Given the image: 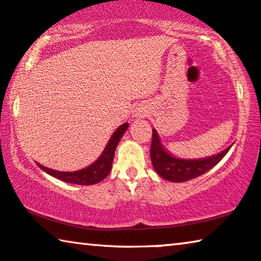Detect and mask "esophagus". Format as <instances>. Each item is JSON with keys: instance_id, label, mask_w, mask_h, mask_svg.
I'll list each match as a JSON object with an SVG mask.
<instances>
[{"instance_id": "esophagus-1", "label": "esophagus", "mask_w": 261, "mask_h": 261, "mask_svg": "<svg viewBox=\"0 0 261 261\" xmlns=\"http://www.w3.org/2000/svg\"><path fill=\"white\" fill-rule=\"evenodd\" d=\"M147 114H148V112H147L145 108H138L137 111H135V116H137V118H145Z\"/></svg>"}]
</instances>
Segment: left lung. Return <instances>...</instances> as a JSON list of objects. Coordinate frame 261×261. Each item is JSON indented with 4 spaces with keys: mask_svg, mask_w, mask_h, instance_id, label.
Segmentation results:
<instances>
[{
    "mask_svg": "<svg viewBox=\"0 0 261 261\" xmlns=\"http://www.w3.org/2000/svg\"><path fill=\"white\" fill-rule=\"evenodd\" d=\"M232 146H229L222 152L215 155L195 159V160H186L179 159L169 154L164 148L155 129H153L152 145H150V160L155 172L164 179L172 182H184L205 174L212 169L219 161L224 158Z\"/></svg>",
    "mask_w": 261,
    "mask_h": 261,
    "instance_id": "obj_1",
    "label": "left lung"
}]
</instances>
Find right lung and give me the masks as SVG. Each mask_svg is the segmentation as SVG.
I'll return each instance as SVG.
<instances>
[{
    "mask_svg": "<svg viewBox=\"0 0 261 261\" xmlns=\"http://www.w3.org/2000/svg\"><path fill=\"white\" fill-rule=\"evenodd\" d=\"M127 128H128L127 122L121 124V126H120L118 129L113 133L100 158L97 159L94 164H92L84 169H80V171H76V172L54 171V169L47 168L44 167V166L40 165L39 162H37V166H39L42 171L48 173L49 175L54 176L59 180L65 181V182H68V184L85 185V186H88V185H94V184L100 182V181H102L105 177H107L109 172H111L116 146H118V143L120 142V140H121L124 132L127 130Z\"/></svg>",
    "mask_w": 261,
    "mask_h": 261,
    "instance_id": "add662e5",
    "label": "right lung"
}]
</instances>
